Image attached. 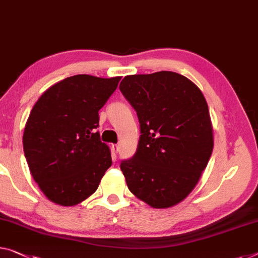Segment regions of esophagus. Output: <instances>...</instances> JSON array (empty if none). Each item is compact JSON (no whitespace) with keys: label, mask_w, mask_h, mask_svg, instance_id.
Listing matches in <instances>:
<instances>
[{"label":"esophagus","mask_w":258,"mask_h":258,"mask_svg":"<svg viewBox=\"0 0 258 258\" xmlns=\"http://www.w3.org/2000/svg\"><path fill=\"white\" fill-rule=\"evenodd\" d=\"M110 149H112V151L114 153H116L118 151V145L117 144H112V145H110Z\"/></svg>","instance_id":"obj_1"}]
</instances>
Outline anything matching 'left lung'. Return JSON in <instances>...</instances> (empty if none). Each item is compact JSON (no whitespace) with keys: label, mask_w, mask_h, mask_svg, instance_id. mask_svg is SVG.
I'll return each mask as SVG.
<instances>
[{"label":"left lung","mask_w":258,"mask_h":258,"mask_svg":"<svg viewBox=\"0 0 258 258\" xmlns=\"http://www.w3.org/2000/svg\"><path fill=\"white\" fill-rule=\"evenodd\" d=\"M120 91L136 110L142 134L135 156L121 162L126 185L150 207H174L196 187L211 157L207 100L173 71L125 76Z\"/></svg>","instance_id":"1"}]
</instances>
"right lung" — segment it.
Listing matches in <instances>:
<instances>
[{
    "label": "right lung",
    "mask_w": 258,
    "mask_h": 258,
    "mask_svg": "<svg viewBox=\"0 0 258 258\" xmlns=\"http://www.w3.org/2000/svg\"><path fill=\"white\" fill-rule=\"evenodd\" d=\"M121 77L76 75L50 86L35 102L23 135L34 181L49 201L74 207L90 197L112 165L96 129L99 110Z\"/></svg>",
    "instance_id": "obj_1"
}]
</instances>
